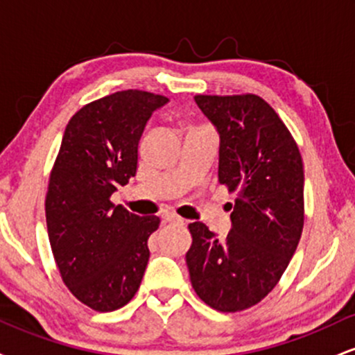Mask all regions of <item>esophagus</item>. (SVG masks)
<instances>
[{
	"label": "esophagus",
	"instance_id": "1",
	"mask_svg": "<svg viewBox=\"0 0 355 355\" xmlns=\"http://www.w3.org/2000/svg\"><path fill=\"white\" fill-rule=\"evenodd\" d=\"M162 220H164L165 223H183V218H180L175 214H170V211H166V214L162 215Z\"/></svg>",
	"mask_w": 355,
	"mask_h": 355
}]
</instances>
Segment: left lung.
Returning <instances> with one entry per match:
<instances>
[{"label": "left lung", "mask_w": 355, "mask_h": 355, "mask_svg": "<svg viewBox=\"0 0 355 355\" xmlns=\"http://www.w3.org/2000/svg\"><path fill=\"white\" fill-rule=\"evenodd\" d=\"M217 128L218 182L237 191L232 229L220 240L190 223L187 267L197 295L220 312L259 304L291 262L304 227V165L274 108L257 95H197Z\"/></svg>", "instance_id": "1"}]
</instances>
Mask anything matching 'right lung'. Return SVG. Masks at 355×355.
<instances>
[{"mask_svg": "<svg viewBox=\"0 0 355 355\" xmlns=\"http://www.w3.org/2000/svg\"><path fill=\"white\" fill-rule=\"evenodd\" d=\"M166 103L116 92L85 105L64 130L44 203L48 237L64 285L93 311L123 307L144 279L160 218L130 214L110 197L135 177L146 121Z\"/></svg>", "mask_w": 355, "mask_h": 355, "instance_id": "right-lung-1", "label": "right lung"}]
</instances>
